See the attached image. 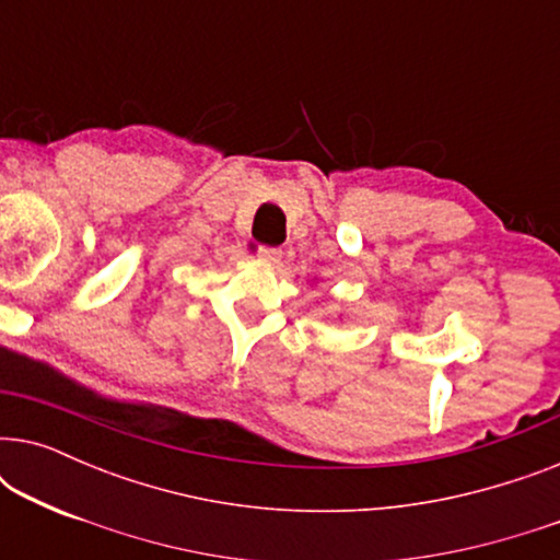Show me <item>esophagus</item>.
<instances>
[{
  "label": "esophagus",
  "mask_w": 560,
  "mask_h": 560,
  "mask_svg": "<svg viewBox=\"0 0 560 560\" xmlns=\"http://www.w3.org/2000/svg\"><path fill=\"white\" fill-rule=\"evenodd\" d=\"M280 257H282V252L278 247H259L257 249V259L265 265H278Z\"/></svg>",
  "instance_id": "34e87169"
}]
</instances>
